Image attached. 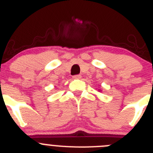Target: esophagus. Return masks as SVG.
<instances>
[{"mask_svg":"<svg viewBox=\"0 0 153 153\" xmlns=\"http://www.w3.org/2000/svg\"><path fill=\"white\" fill-rule=\"evenodd\" d=\"M81 78H82V75H74L73 76L74 79H80Z\"/></svg>","mask_w":153,"mask_h":153,"instance_id":"1","label":"esophagus"}]
</instances>
